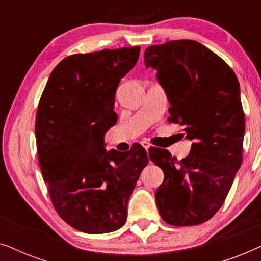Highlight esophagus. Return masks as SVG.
I'll use <instances>...</instances> for the list:
<instances>
[{
  "label": "esophagus",
  "instance_id": "esophagus-1",
  "mask_svg": "<svg viewBox=\"0 0 261 261\" xmlns=\"http://www.w3.org/2000/svg\"><path fill=\"white\" fill-rule=\"evenodd\" d=\"M142 146H144L145 149H146V151H147V152H148L149 147H151V145H149V142H147V141H142Z\"/></svg>",
  "mask_w": 261,
  "mask_h": 261
}]
</instances>
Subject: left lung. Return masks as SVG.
<instances>
[{"label":"left lung","instance_id":"1","mask_svg":"<svg viewBox=\"0 0 261 261\" xmlns=\"http://www.w3.org/2000/svg\"><path fill=\"white\" fill-rule=\"evenodd\" d=\"M145 65L156 70L169 98L167 121L192 140L190 153L181 160L167 149H151L149 159L164 172L156 206L171 226L201 224L222 206L242 163L240 84L222 58L195 40L149 46Z\"/></svg>","mask_w":261,"mask_h":261}]
</instances>
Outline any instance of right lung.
<instances>
[{
  "mask_svg": "<svg viewBox=\"0 0 261 261\" xmlns=\"http://www.w3.org/2000/svg\"><path fill=\"white\" fill-rule=\"evenodd\" d=\"M139 55L140 46H133L66 57L39 101L35 138L42 178L58 215L83 233L123 226L128 201L148 164L140 144L107 152L103 141L117 122L116 89Z\"/></svg>",
  "mask_w": 261,
  "mask_h": 261,
  "instance_id": "right-lung-1",
  "label": "right lung"
}]
</instances>
